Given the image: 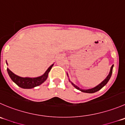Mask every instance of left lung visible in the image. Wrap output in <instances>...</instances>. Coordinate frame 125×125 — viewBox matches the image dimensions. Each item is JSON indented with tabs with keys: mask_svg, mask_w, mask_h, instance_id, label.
<instances>
[{
	"mask_svg": "<svg viewBox=\"0 0 125 125\" xmlns=\"http://www.w3.org/2000/svg\"><path fill=\"white\" fill-rule=\"evenodd\" d=\"M113 66H114V65H112V66H111V71H110L109 74L108 76H107V77H106V78L104 80V81H103V82H101V83H100V84H99L98 85H97V86H96V87H94V88H91V89H88V90H83V89H81V88H79L78 87H77V86H76V85H75L74 84V83H73L72 82H71V83H72V85L74 86V87H75V88H77V90H79L81 91V92H85V93H95V92H98V90H101V88H102L105 85H106V83H107V82H108L109 80L110 79V78H111V76H112V68H113Z\"/></svg>",
	"mask_w": 125,
	"mask_h": 125,
	"instance_id": "8db88e82",
	"label": "left lung"
}]
</instances>
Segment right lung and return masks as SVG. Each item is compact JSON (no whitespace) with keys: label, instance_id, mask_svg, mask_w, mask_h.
Segmentation results:
<instances>
[{"label":"right lung","instance_id":"1","mask_svg":"<svg viewBox=\"0 0 125 125\" xmlns=\"http://www.w3.org/2000/svg\"><path fill=\"white\" fill-rule=\"evenodd\" d=\"M52 65L48 69L45 73L42 76H40L38 77H35V78H29V77H21L17 75L14 74L13 72L10 71L8 68H7V71L9 74L10 77L12 81L16 83L19 87L23 88H32L35 87L40 85L42 84L43 82H44L47 79L48 76V73L51 71L52 68Z\"/></svg>","mask_w":125,"mask_h":125}]
</instances>
